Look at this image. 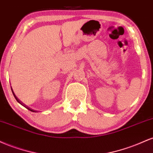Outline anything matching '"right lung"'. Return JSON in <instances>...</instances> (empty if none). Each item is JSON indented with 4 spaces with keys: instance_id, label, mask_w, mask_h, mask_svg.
I'll use <instances>...</instances> for the list:
<instances>
[{
    "instance_id": "1",
    "label": "right lung",
    "mask_w": 153,
    "mask_h": 153,
    "mask_svg": "<svg viewBox=\"0 0 153 153\" xmlns=\"http://www.w3.org/2000/svg\"><path fill=\"white\" fill-rule=\"evenodd\" d=\"M12 92H13V96H14V97H15V99H16V101H18V102H19V103H20V104H22V106H24V107H26V108H27V109H29V111H33V112H36V111H34V110L31 109V108H29V107H28L27 106H26V105H25V104H24V103H23V102H22V101H20V100H19V99H18V98H17V97H16V95L14 94V93H13V91H12Z\"/></svg>"
}]
</instances>
